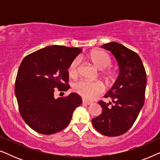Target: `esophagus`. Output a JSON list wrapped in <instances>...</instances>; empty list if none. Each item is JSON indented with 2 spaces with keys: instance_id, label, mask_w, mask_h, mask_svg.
<instances>
[{
  "instance_id": "obj_1",
  "label": "esophagus",
  "mask_w": 160,
  "mask_h": 160,
  "mask_svg": "<svg viewBox=\"0 0 160 160\" xmlns=\"http://www.w3.org/2000/svg\"><path fill=\"white\" fill-rule=\"evenodd\" d=\"M82 102L84 104H87V105H91V104H92V102H91V101H87V100H84V99H83L82 100Z\"/></svg>"
}]
</instances>
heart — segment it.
<instances>
[{"mask_svg": "<svg viewBox=\"0 0 160 160\" xmlns=\"http://www.w3.org/2000/svg\"><path fill=\"white\" fill-rule=\"evenodd\" d=\"M91 62L99 70H104L109 67L111 64V58L108 54L102 51H95L92 52L89 56ZM80 59L76 58L70 63L68 72L69 76L75 78L78 73ZM104 87L100 82H89V81L81 80L73 84V90L78 95L87 99L92 100L98 95L102 92Z\"/></svg>", "mask_w": 160, "mask_h": 160, "instance_id": "heart-1", "label": "heart"}]
</instances>
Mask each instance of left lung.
<instances>
[{
	"mask_svg": "<svg viewBox=\"0 0 160 160\" xmlns=\"http://www.w3.org/2000/svg\"><path fill=\"white\" fill-rule=\"evenodd\" d=\"M100 47L114 56L119 71L114 84L104 96L111 98V102H98L102 113L92 119V123L101 134L118 136L129 130L143 108L146 73L138 54L124 45L110 42Z\"/></svg>",
	"mask_w": 160,
	"mask_h": 160,
	"instance_id": "left-lung-1",
	"label": "left lung"
}]
</instances>
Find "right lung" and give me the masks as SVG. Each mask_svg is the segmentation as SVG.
<instances>
[{"label": "right lung", "instance_id": "right-lung-1", "mask_svg": "<svg viewBox=\"0 0 160 160\" xmlns=\"http://www.w3.org/2000/svg\"><path fill=\"white\" fill-rule=\"evenodd\" d=\"M82 49L49 46L28 54L19 65L15 82L19 112L36 132L52 135L66 128L76 108L82 102L77 93L54 98V88L67 91L70 63ZM64 94V93H63Z\"/></svg>", "mask_w": 160, "mask_h": 160}]
</instances>
